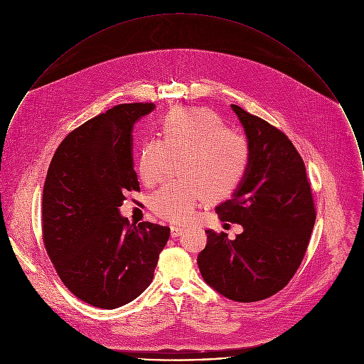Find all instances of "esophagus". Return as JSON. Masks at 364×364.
<instances>
[{"mask_svg":"<svg viewBox=\"0 0 364 364\" xmlns=\"http://www.w3.org/2000/svg\"><path fill=\"white\" fill-rule=\"evenodd\" d=\"M183 231H185V228H182V227H176V225H172V227H171V235H172L173 238L181 237V235L183 234Z\"/></svg>","mask_w":364,"mask_h":364,"instance_id":"obj_1","label":"esophagus"}]
</instances>
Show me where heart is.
Masks as SVG:
<instances>
[{
    "instance_id": "obj_1",
    "label": "heart",
    "mask_w": 364,
    "mask_h": 364,
    "mask_svg": "<svg viewBox=\"0 0 364 364\" xmlns=\"http://www.w3.org/2000/svg\"><path fill=\"white\" fill-rule=\"evenodd\" d=\"M159 139L141 143L137 172L147 186L158 183L171 161L181 158V181L164 185L151 198L156 217L173 223L191 221L199 205L210 196L232 195L244 182L252 161L250 137L230 129L213 110L176 107L159 120Z\"/></svg>"
}]
</instances>
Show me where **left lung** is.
<instances>
[{
    "mask_svg": "<svg viewBox=\"0 0 364 364\" xmlns=\"http://www.w3.org/2000/svg\"><path fill=\"white\" fill-rule=\"evenodd\" d=\"M251 140L250 171L232 198L215 211L244 231L228 240L208 230L198 264L208 286L224 297L254 303L280 291L306 255L315 224V205L306 165L277 127L232 105Z\"/></svg>",
    "mask_w": 364,
    "mask_h": 364,
    "instance_id": "obj_1",
    "label": "left lung"
}]
</instances>
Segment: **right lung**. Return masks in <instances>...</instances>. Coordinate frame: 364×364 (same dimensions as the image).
<instances>
[{
  "label": "right lung",
  "instance_id": "obj_1",
  "mask_svg": "<svg viewBox=\"0 0 364 364\" xmlns=\"http://www.w3.org/2000/svg\"><path fill=\"white\" fill-rule=\"evenodd\" d=\"M154 104L113 106L60 143L42 198L46 252L64 286L80 300L113 310L153 282L169 228L122 217L127 191H140L133 168V124Z\"/></svg>",
  "mask_w": 364,
  "mask_h": 364
}]
</instances>
